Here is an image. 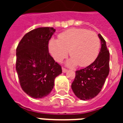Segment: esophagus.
Instances as JSON below:
<instances>
[{
	"mask_svg": "<svg viewBox=\"0 0 123 123\" xmlns=\"http://www.w3.org/2000/svg\"><path fill=\"white\" fill-rule=\"evenodd\" d=\"M62 72H63V73H66L68 71V69H66V68H62Z\"/></svg>",
	"mask_w": 123,
	"mask_h": 123,
	"instance_id": "1",
	"label": "esophagus"
}]
</instances>
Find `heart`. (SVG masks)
I'll list each match as a JSON object with an SVG mask.
<instances>
[{
  "instance_id": "heart-1",
  "label": "heart",
  "mask_w": 123,
  "mask_h": 123,
  "mask_svg": "<svg viewBox=\"0 0 123 123\" xmlns=\"http://www.w3.org/2000/svg\"><path fill=\"white\" fill-rule=\"evenodd\" d=\"M99 49L100 40L97 34L86 29L71 28L60 34L58 39H52L49 42L50 54L56 61H62L69 50V66H89L96 59Z\"/></svg>"
}]
</instances>
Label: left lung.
Returning <instances> with one entry per match:
<instances>
[{
  "mask_svg": "<svg viewBox=\"0 0 123 123\" xmlns=\"http://www.w3.org/2000/svg\"><path fill=\"white\" fill-rule=\"evenodd\" d=\"M101 49L96 59L84 69L76 71L71 89L77 97L82 100L93 98L101 91L109 73L110 54L106 42L100 34Z\"/></svg>",
  "mask_w": 123,
  "mask_h": 123,
  "instance_id": "1",
  "label": "left lung"
}]
</instances>
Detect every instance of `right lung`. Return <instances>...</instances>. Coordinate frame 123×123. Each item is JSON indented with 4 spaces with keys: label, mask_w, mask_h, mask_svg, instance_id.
Here are the masks:
<instances>
[{
    "label": "right lung",
    "mask_w": 123,
    "mask_h": 123,
    "mask_svg": "<svg viewBox=\"0 0 123 123\" xmlns=\"http://www.w3.org/2000/svg\"><path fill=\"white\" fill-rule=\"evenodd\" d=\"M55 31L39 27L29 32L16 48V69L20 86L34 98H42L52 91L54 80L62 73L61 66L48 52V42Z\"/></svg>",
    "instance_id": "add662e5"
}]
</instances>
